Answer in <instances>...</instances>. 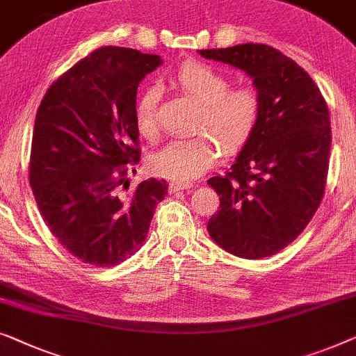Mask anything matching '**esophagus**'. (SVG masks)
<instances>
[{
	"label": "esophagus",
	"mask_w": 356,
	"mask_h": 356,
	"mask_svg": "<svg viewBox=\"0 0 356 356\" xmlns=\"http://www.w3.org/2000/svg\"><path fill=\"white\" fill-rule=\"evenodd\" d=\"M194 184L193 183H181V181H172L168 184V191L170 194L172 193H178V191H183V189H189L193 188Z\"/></svg>",
	"instance_id": "34e87169"
}]
</instances>
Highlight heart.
I'll return each instance as SVG.
<instances>
[{"instance_id": "heart-1", "label": "heart", "mask_w": 356, "mask_h": 356, "mask_svg": "<svg viewBox=\"0 0 356 356\" xmlns=\"http://www.w3.org/2000/svg\"><path fill=\"white\" fill-rule=\"evenodd\" d=\"M168 85L197 102L191 131L206 135L168 143L154 154L149 165L161 177L188 183L213 165L218 157L217 142L225 152H234L250 140L260 118V97L252 86L229 88V80L221 72L202 63L179 65L168 75ZM157 90L146 88L135 102L136 128L147 140L157 135Z\"/></svg>"}]
</instances>
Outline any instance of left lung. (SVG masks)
<instances>
[{
    "mask_svg": "<svg viewBox=\"0 0 356 356\" xmlns=\"http://www.w3.org/2000/svg\"><path fill=\"white\" fill-rule=\"evenodd\" d=\"M199 54L244 70L260 97L254 135L228 172L207 181L220 195L209 234L241 259L275 255L297 239L323 200L331 151L326 101L300 65L268 44Z\"/></svg>",
    "mask_w": 356,
    "mask_h": 356,
    "instance_id": "8db88e82",
    "label": "left lung"
}]
</instances>
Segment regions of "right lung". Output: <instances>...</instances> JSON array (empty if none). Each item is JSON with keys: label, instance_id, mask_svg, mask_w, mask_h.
I'll return each instance as SVG.
<instances>
[{"label": "right lung", "instance_id": "obj_1", "mask_svg": "<svg viewBox=\"0 0 356 356\" xmlns=\"http://www.w3.org/2000/svg\"><path fill=\"white\" fill-rule=\"evenodd\" d=\"M161 64L157 54L104 46L60 75L38 107L30 186L51 233L83 264L114 266L140 250L168 191L165 179L133 189L127 179L141 157L138 85Z\"/></svg>", "mask_w": 356, "mask_h": 356}]
</instances>
